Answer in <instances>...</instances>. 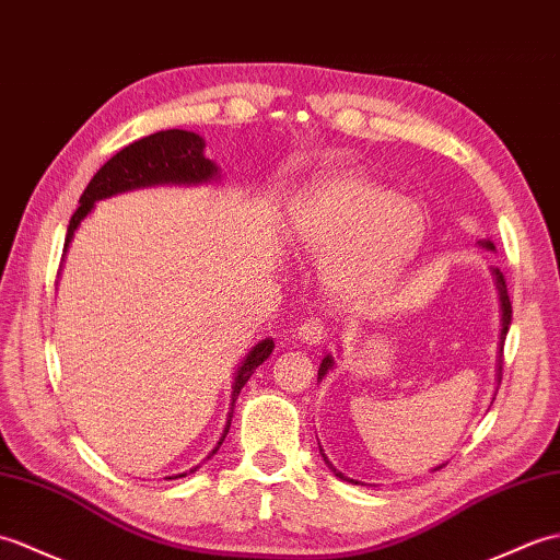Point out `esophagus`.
Instances as JSON below:
<instances>
[{
	"mask_svg": "<svg viewBox=\"0 0 560 560\" xmlns=\"http://www.w3.org/2000/svg\"><path fill=\"white\" fill-rule=\"evenodd\" d=\"M296 338L306 345H323L328 338L326 326H323L320 318H306L300 328H296Z\"/></svg>",
	"mask_w": 560,
	"mask_h": 560,
	"instance_id": "1",
	"label": "esophagus"
}]
</instances>
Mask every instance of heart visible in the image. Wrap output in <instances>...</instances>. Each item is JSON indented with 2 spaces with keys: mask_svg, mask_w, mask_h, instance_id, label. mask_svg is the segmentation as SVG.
I'll return each mask as SVG.
<instances>
[{
  "mask_svg": "<svg viewBox=\"0 0 560 560\" xmlns=\"http://www.w3.org/2000/svg\"><path fill=\"white\" fill-rule=\"evenodd\" d=\"M294 244L320 260V282L345 308L388 296L429 240V215L412 198L364 175L320 179L292 215Z\"/></svg>",
  "mask_w": 560,
  "mask_h": 560,
  "instance_id": "obj_1",
  "label": "heart"
}]
</instances>
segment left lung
Segmentation results:
<instances>
[{"instance_id": "1", "label": "left lung", "mask_w": 560, "mask_h": 560, "mask_svg": "<svg viewBox=\"0 0 560 560\" xmlns=\"http://www.w3.org/2000/svg\"><path fill=\"white\" fill-rule=\"evenodd\" d=\"M479 246H481V248H487V252H495V246H493V242H491V240H481V242H479ZM491 276H493L495 290H499V300H501V347H499V352L503 354L505 335H508V328H511V320H513V306H511V296H508V288H505L503 272H501L499 268H493V270H491ZM332 366H335V359H332V354H326V357H323V362H320V366H318V381L326 378V376H328V371H330ZM499 383H501V362H499ZM320 455H323V459H326V465H328V469L332 471L335 477H340L342 481L359 483V481H354V479H350V477H345L340 469H335L330 459L326 457V453H323V448H320ZM441 467H443V465H439L436 469H441ZM436 469H433V471H436Z\"/></svg>"}]
</instances>
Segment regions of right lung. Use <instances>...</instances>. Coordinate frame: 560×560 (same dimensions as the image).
Masks as SVG:
<instances>
[{"label":"right lung","instance_id":"obj_1","mask_svg":"<svg viewBox=\"0 0 560 560\" xmlns=\"http://www.w3.org/2000/svg\"><path fill=\"white\" fill-rule=\"evenodd\" d=\"M203 148H206L203 136H198L194 131H184V129H167V131H158V133L145 136V139H141V141H133L127 148H121L117 155H112L107 163L95 172V177L91 179L89 186H85V191L79 198L77 213H73L69 220L65 256L73 242V234H77L79 225L85 218H89V213L95 208L97 201H105V198H112L117 194L148 189V186H165V184L198 186V184L218 182L220 167L213 163V160L206 158ZM272 347H276V342H272L270 338L258 340L252 350L246 352L237 371H234L232 402H230L225 429H222L215 448L203 457V463H208V459L220 451V445H222V441H225L230 424H232L234 402H237L242 388L246 385V381L252 378L254 371L272 354ZM203 463H198L196 467L182 471V475L167 477V479H179L186 475H194V471Z\"/></svg>","mask_w":560,"mask_h":560}]
</instances>
